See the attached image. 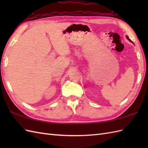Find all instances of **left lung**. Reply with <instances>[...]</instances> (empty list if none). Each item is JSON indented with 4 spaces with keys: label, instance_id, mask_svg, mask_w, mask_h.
Listing matches in <instances>:
<instances>
[{
    "label": "left lung",
    "instance_id": "obj_1",
    "mask_svg": "<svg viewBox=\"0 0 148 148\" xmlns=\"http://www.w3.org/2000/svg\"><path fill=\"white\" fill-rule=\"evenodd\" d=\"M126 37H127V39L128 40H130V41L131 42H132V43H133V42H132V40H130V39H129V37H128V36H126Z\"/></svg>",
    "mask_w": 148,
    "mask_h": 148
}]
</instances>
